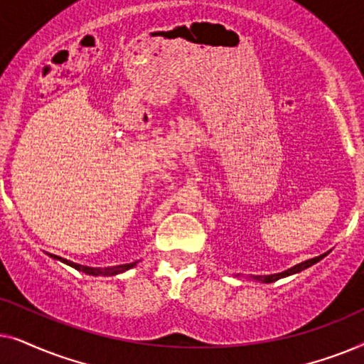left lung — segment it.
<instances>
[{"label": "left lung", "mask_w": 364, "mask_h": 364, "mask_svg": "<svg viewBox=\"0 0 364 364\" xmlns=\"http://www.w3.org/2000/svg\"><path fill=\"white\" fill-rule=\"evenodd\" d=\"M326 255H328V252H326V253H323V255H320V257L310 258V260L298 263V265L291 267V268H288V270L282 272V273H273V275H257V277H252V278H253V280H258V282H262V283H272V282H277V280H280V278H283V277L293 275V273H298V272L305 270V268H308V267L315 265L316 262H320L321 258H325Z\"/></svg>", "instance_id": "obj_1"}]
</instances>
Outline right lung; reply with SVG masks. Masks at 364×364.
Listing matches in <instances>:
<instances>
[{
	"label": "right lung",
	"instance_id": "add662e5",
	"mask_svg": "<svg viewBox=\"0 0 364 364\" xmlns=\"http://www.w3.org/2000/svg\"><path fill=\"white\" fill-rule=\"evenodd\" d=\"M48 255L51 257V258H54V260H59V262L66 263V265H69V267L76 268V270H79V272H84V273H86V275H94V277H97V275H104V277L119 275V273L126 272V270H129V268H132V267L137 265V262H132V263H126V265H116V267H107V268H92V267H84V265H79V263L69 262V260H66V258L53 255V253H48Z\"/></svg>",
	"mask_w": 364,
	"mask_h": 364
}]
</instances>
